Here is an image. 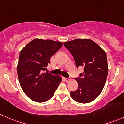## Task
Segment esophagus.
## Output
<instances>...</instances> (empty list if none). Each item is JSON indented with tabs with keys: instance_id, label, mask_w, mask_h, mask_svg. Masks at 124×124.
I'll return each mask as SVG.
<instances>
[{
	"instance_id": "1",
	"label": "esophagus",
	"mask_w": 124,
	"mask_h": 124,
	"mask_svg": "<svg viewBox=\"0 0 124 124\" xmlns=\"http://www.w3.org/2000/svg\"><path fill=\"white\" fill-rule=\"evenodd\" d=\"M64 79H65V80L67 82H68V81H70V79H69V78H64Z\"/></svg>"
}]
</instances>
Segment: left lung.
<instances>
[{
	"instance_id": "obj_1",
	"label": "left lung",
	"mask_w": 124,
	"mask_h": 124,
	"mask_svg": "<svg viewBox=\"0 0 124 124\" xmlns=\"http://www.w3.org/2000/svg\"><path fill=\"white\" fill-rule=\"evenodd\" d=\"M63 45L73 55L76 67H84L80 78H75L78 88L71 91V96L78 102H91L101 94L105 86L108 71L106 53L89 39H74Z\"/></svg>"
}]
</instances>
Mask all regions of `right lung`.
<instances>
[{
  "label": "right lung",
  "instance_id": "right-lung-1",
  "mask_svg": "<svg viewBox=\"0 0 124 124\" xmlns=\"http://www.w3.org/2000/svg\"><path fill=\"white\" fill-rule=\"evenodd\" d=\"M63 44L52 40L35 39L20 52L17 64L19 83L25 94L32 101L44 102L53 96L62 78L43 73L50 59Z\"/></svg>",
  "mask_w": 124,
  "mask_h": 124
}]
</instances>
